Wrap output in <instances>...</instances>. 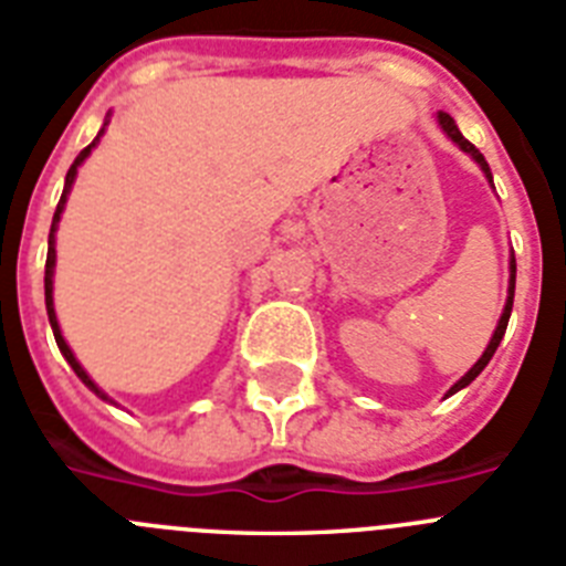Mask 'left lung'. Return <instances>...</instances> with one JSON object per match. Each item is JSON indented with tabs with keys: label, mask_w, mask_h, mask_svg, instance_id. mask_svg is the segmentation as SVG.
I'll list each match as a JSON object with an SVG mask.
<instances>
[{
	"label": "left lung",
	"mask_w": 566,
	"mask_h": 566,
	"mask_svg": "<svg viewBox=\"0 0 566 566\" xmlns=\"http://www.w3.org/2000/svg\"><path fill=\"white\" fill-rule=\"evenodd\" d=\"M437 126H440V129H443V135L449 137V140H452V144L458 146L460 151H467L469 158H472L474 164L481 166V172L486 175V180H489V184H492V172H489V164H486V158H483L481 151L474 149V144H469L467 137L460 135L458 123H454L452 117H449V114H446V112H437ZM492 189H495V187H492ZM512 298H515V253H510V287H506V305H503V313H501V319H497L495 334H492V339H489V345H486V350H483V354H481V359H478V363H474L472 368H469V371L463 374V377H460L458 382H454V386L449 388V391H446V397H452V394H458L460 388H467L469 382H472V379L478 377V374H481L483 368H486V365H489V359H492V356H495L497 345H501L503 334H506V325H510Z\"/></svg>",
	"instance_id": "8db88e82"
}]
</instances>
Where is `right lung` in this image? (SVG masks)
Segmentation results:
<instances>
[{
    "label": "right lung",
    "mask_w": 566,
    "mask_h": 566,
    "mask_svg": "<svg viewBox=\"0 0 566 566\" xmlns=\"http://www.w3.org/2000/svg\"><path fill=\"white\" fill-rule=\"evenodd\" d=\"M106 126H108V117H106V123H103V129L97 132V137H94L92 144L85 146L83 151H80L77 155V160H74V164H71V169H69V175H65V187H63V195H60V203H56V212H54V221H51V232H49V259H45V311H49V322H51V331H54V339H56V348H60V354L65 356V363L71 365V368H74V374H77L80 379H83V386L88 388V391H94L99 397V400H106V402H114L112 397H108L106 391H103V388L97 386V382H94L92 377H88V374H85V368L83 365L77 363V356H74V350L69 348V342H65V336H63V331H60V322H56V311H54V268H56V227H60V218H63V210H65V201H69V195H71V187H74V178H77V169L80 166H83V160L88 158V155H92V149L94 146L99 144V137H103V132H106ZM114 406H117V402H114Z\"/></svg>",
    "instance_id": "add662e5"
}]
</instances>
